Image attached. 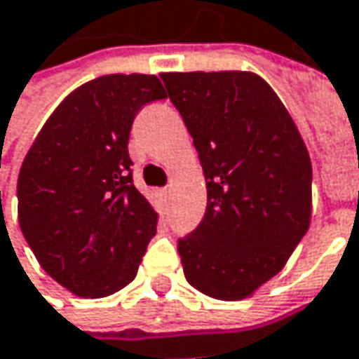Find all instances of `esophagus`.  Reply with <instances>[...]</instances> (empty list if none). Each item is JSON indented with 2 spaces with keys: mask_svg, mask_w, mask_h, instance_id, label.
Listing matches in <instances>:
<instances>
[{
  "mask_svg": "<svg viewBox=\"0 0 359 359\" xmlns=\"http://www.w3.org/2000/svg\"><path fill=\"white\" fill-rule=\"evenodd\" d=\"M170 194H171V188H170V186H168V188H163V189H161V196H163V198H165V200H168V198H170Z\"/></svg>",
  "mask_w": 359,
  "mask_h": 359,
  "instance_id": "esophagus-1",
  "label": "esophagus"
}]
</instances>
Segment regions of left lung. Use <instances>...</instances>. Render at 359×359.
Segmentation results:
<instances>
[{"mask_svg": "<svg viewBox=\"0 0 359 359\" xmlns=\"http://www.w3.org/2000/svg\"><path fill=\"white\" fill-rule=\"evenodd\" d=\"M206 177L200 226L177 244L189 285L241 301L283 271L311 224V157L255 72H163Z\"/></svg>", "mask_w": 359, "mask_h": 359, "instance_id": "obj_1", "label": "left lung"}]
</instances>
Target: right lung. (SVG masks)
<instances>
[{"label": "right lung", "mask_w": 359, "mask_h": 359, "mask_svg": "<svg viewBox=\"0 0 359 359\" xmlns=\"http://www.w3.org/2000/svg\"><path fill=\"white\" fill-rule=\"evenodd\" d=\"M165 99L155 74H107L48 117L18 175V220L50 277L82 299L137 275L157 212L133 186L129 133L143 104Z\"/></svg>", "instance_id": "right-lung-1"}]
</instances>
